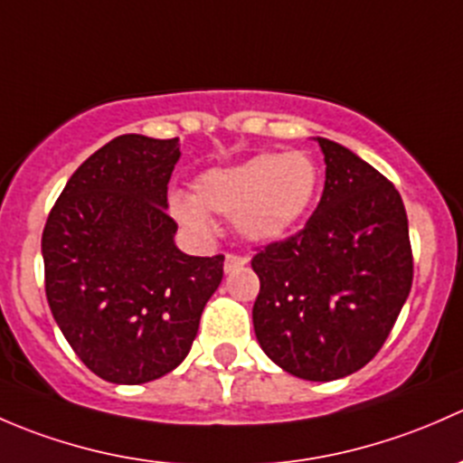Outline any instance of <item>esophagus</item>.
I'll return each mask as SVG.
<instances>
[{
  "mask_svg": "<svg viewBox=\"0 0 463 463\" xmlns=\"http://www.w3.org/2000/svg\"><path fill=\"white\" fill-rule=\"evenodd\" d=\"M249 264V258H244V255H235V253H228L226 260H223V270L226 273H232V270L241 269V266Z\"/></svg>",
  "mask_w": 463,
  "mask_h": 463,
  "instance_id": "1",
  "label": "esophagus"
}]
</instances>
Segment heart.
<instances>
[{"label": "heart", "mask_w": 463, "mask_h": 463, "mask_svg": "<svg viewBox=\"0 0 463 463\" xmlns=\"http://www.w3.org/2000/svg\"><path fill=\"white\" fill-rule=\"evenodd\" d=\"M318 190L320 170L309 154H258L237 165L199 175L194 197L175 193L170 213L176 223L199 237L213 232L208 213L226 214L246 241L269 244L309 214Z\"/></svg>", "instance_id": "1"}]
</instances>
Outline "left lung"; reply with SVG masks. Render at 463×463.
Instances as JSON below:
<instances>
[{
	"label": "left lung",
	"mask_w": 463,
	"mask_h": 463,
	"mask_svg": "<svg viewBox=\"0 0 463 463\" xmlns=\"http://www.w3.org/2000/svg\"><path fill=\"white\" fill-rule=\"evenodd\" d=\"M325 190L300 232L250 266L253 326L266 356L305 381H335L376 356L412 287L408 214L399 190L329 138Z\"/></svg>",
	"instance_id": "1"
}]
</instances>
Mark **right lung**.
I'll return each mask as SVG.
<instances>
[{
    "mask_svg": "<svg viewBox=\"0 0 463 463\" xmlns=\"http://www.w3.org/2000/svg\"><path fill=\"white\" fill-rule=\"evenodd\" d=\"M179 156V138L116 137L73 172L42 232L51 314L89 370L118 385L184 363L223 278V255L175 244L165 208Z\"/></svg>",
    "mask_w": 463,
    "mask_h": 463,
    "instance_id": "obj_1",
    "label": "right lung"
}]
</instances>
